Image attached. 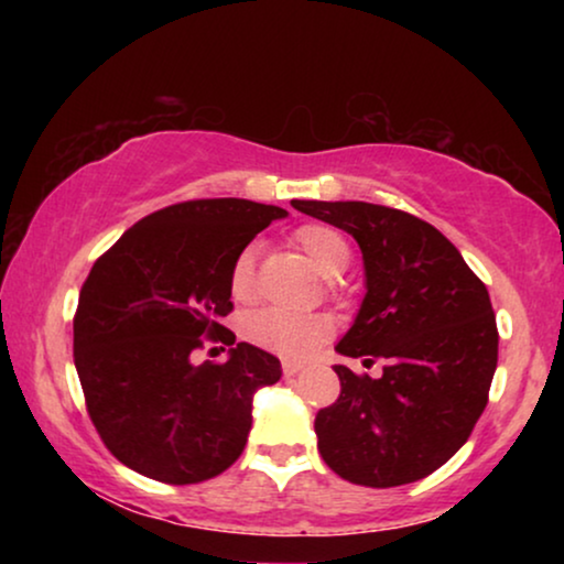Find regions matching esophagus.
Returning <instances> with one entry per match:
<instances>
[{
	"label": "esophagus",
	"mask_w": 564,
	"mask_h": 564,
	"mask_svg": "<svg viewBox=\"0 0 564 564\" xmlns=\"http://www.w3.org/2000/svg\"><path fill=\"white\" fill-rule=\"evenodd\" d=\"M300 365H292V361H284L282 365V372H284V377H295V375H300Z\"/></svg>",
	"instance_id": "1"
}]
</instances>
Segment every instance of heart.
Returning <instances> with one entry per match:
<instances>
[{"label":"heart","instance_id":"1","mask_svg":"<svg viewBox=\"0 0 564 564\" xmlns=\"http://www.w3.org/2000/svg\"><path fill=\"white\" fill-rule=\"evenodd\" d=\"M295 243L303 249L315 269L326 276L341 274L351 261V246L344 234L336 228L323 226V223H307L295 230ZM257 246H246L238 251L230 267V295L236 300H249L257 290ZM336 290L334 280L328 282ZM243 336L253 346L282 359L305 361L321 351V346L334 336V323L328 315H297L280 311V307H264V311L251 313L243 323Z\"/></svg>","mask_w":564,"mask_h":564}]
</instances>
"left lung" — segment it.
<instances>
[{
	"label": "left lung",
	"instance_id": "8db88e82",
	"mask_svg": "<svg viewBox=\"0 0 564 564\" xmlns=\"http://www.w3.org/2000/svg\"><path fill=\"white\" fill-rule=\"evenodd\" d=\"M357 238L367 295L336 351L382 359V377L336 365L341 395L315 415L318 452L367 488L415 482L449 462L488 405L498 328L488 288L449 238L372 203L292 199Z\"/></svg>",
	"mask_w": 564,
	"mask_h": 564
}]
</instances>
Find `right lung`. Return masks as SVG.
Segmentation results:
<instances>
[{
  "mask_svg": "<svg viewBox=\"0 0 564 564\" xmlns=\"http://www.w3.org/2000/svg\"><path fill=\"white\" fill-rule=\"evenodd\" d=\"M284 215L238 197L187 199L145 215L95 261L74 315V365L99 438L126 467L192 485L241 457L253 392L282 367L220 321L234 311L238 251ZM205 340L234 345L229 361L192 366Z\"/></svg>",
  "mask_w": 564,
  "mask_h": 564,
  "instance_id": "obj_1",
  "label": "right lung"
}]
</instances>
